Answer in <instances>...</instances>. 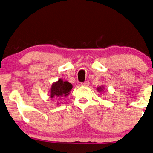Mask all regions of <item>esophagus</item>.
Masks as SVG:
<instances>
[{"label":"esophagus","instance_id":"34e87169","mask_svg":"<svg viewBox=\"0 0 153 153\" xmlns=\"http://www.w3.org/2000/svg\"><path fill=\"white\" fill-rule=\"evenodd\" d=\"M81 86H83V87H88L89 85V82L88 81H85L84 82H82L81 83Z\"/></svg>","mask_w":153,"mask_h":153}]
</instances>
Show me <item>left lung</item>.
Returning <instances> with one entry per match:
<instances>
[{"label": "left lung", "instance_id": "1", "mask_svg": "<svg viewBox=\"0 0 153 153\" xmlns=\"http://www.w3.org/2000/svg\"><path fill=\"white\" fill-rule=\"evenodd\" d=\"M104 89L103 88V86H100V87H97V90H98V91H103V89Z\"/></svg>", "mask_w": 153, "mask_h": 153}]
</instances>
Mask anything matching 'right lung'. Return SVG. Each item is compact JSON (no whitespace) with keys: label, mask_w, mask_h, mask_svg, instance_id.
I'll return each instance as SVG.
<instances>
[{"label":"right lung","mask_w":153,"mask_h":153,"mask_svg":"<svg viewBox=\"0 0 153 153\" xmlns=\"http://www.w3.org/2000/svg\"><path fill=\"white\" fill-rule=\"evenodd\" d=\"M73 85L71 83L59 78L58 81L52 85L50 91V97L51 99H60L62 97H66L70 94Z\"/></svg>","instance_id":"obj_1"}]
</instances>
